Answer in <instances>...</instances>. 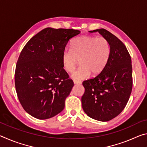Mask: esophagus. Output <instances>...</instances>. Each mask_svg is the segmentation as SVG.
Returning <instances> with one entry per match:
<instances>
[{
  "instance_id": "obj_1",
  "label": "esophagus",
  "mask_w": 147,
  "mask_h": 147,
  "mask_svg": "<svg viewBox=\"0 0 147 147\" xmlns=\"http://www.w3.org/2000/svg\"><path fill=\"white\" fill-rule=\"evenodd\" d=\"M73 82L74 84H76V85H78V84L79 85V84H81L82 83L80 81H77V80H74Z\"/></svg>"
}]
</instances>
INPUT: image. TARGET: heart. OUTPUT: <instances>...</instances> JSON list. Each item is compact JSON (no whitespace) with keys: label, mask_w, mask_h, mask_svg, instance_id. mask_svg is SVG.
<instances>
[{"label":"heart","mask_w":147,"mask_h":147,"mask_svg":"<svg viewBox=\"0 0 147 147\" xmlns=\"http://www.w3.org/2000/svg\"><path fill=\"white\" fill-rule=\"evenodd\" d=\"M109 52L108 42L103 37L84 36L74 39L71 50H66L61 56L64 69L72 72L78 64L80 66L73 72L71 77L74 80H83L90 75H98L105 68L108 63Z\"/></svg>","instance_id":"b5f03b06"}]
</instances>
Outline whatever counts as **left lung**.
I'll use <instances>...</instances> for the list:
<instances>
[{"instance_id":"left-lung-1","label":"left lung","mask_w":147,"mask_h":147,"mask_svg":"<svg viewBox=\"0 0 147 147\" xmlns=\"http://www.w3.org/2000/svg\"><path fill=\"white\" fill-rule=\"evenodd\" d=\"M98 32L108 42L110 52L105 68L93 78L83 82L82 96L84 112L99 121H108L119 115L127 104L132 89V66L124 43L106 29Z\"/></svg>"}]
</instances>
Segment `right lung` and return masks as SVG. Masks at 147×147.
Instances as JSON below:
<instances>
[{"label": "right lung", "mask_w": 147, "mask_h": 147, "mask_svg": "<svg viewBox=\"0 0 147 147\" xmlns=\"http://www.w3.org/2000/svg\"><path fill=\"white\" fill-rule=\"evenodd\" d=\"M74 29L46 28L30 39L20 54L15 73L17 96L24 110L38 119L62 111L74 83L63 68L61 56Z\"/></svg>", "instance_id": "obj_1"}]
</instances>
